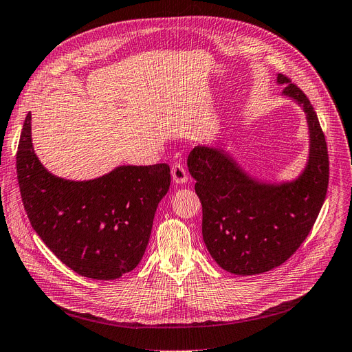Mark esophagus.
<instances>
[{"mask_svg": "<svg viewBox=\"0 0 352 352\" xmlns=\"http://www.w3.org/2000/svg\"><path fill=\"white\" fill-rule=\"evenodd\" d=\"M172 176H173V180L176 183H185V182H188V173H186L185 166H183L179 162H175L173 166H172Z\"/></svg>", "mask_w": 352, "mask_h": 352, "instance_id": "34e87169", "label": "esophagus"}]
</instances>
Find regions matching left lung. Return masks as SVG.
<instances>
[{
  "label": "left lung",
  "instance_id": "8db88e82",
  "mask_svg": "<svg viewBox=\"0 0 352 352\" xmlns=\"http://www.w3.org/2000/svg\"><path fill=\"white\" fill-rule=\"evenodd\" d=\"M283 96L302 106L309 127V160L296 180L282 185L249 177L223 150L195 147L189 172L202 204V235L216 263L236 275H256L288 261L311 232L329 180L325 135L305 93L278 74Z\"/></svg>",
  "mask_w": 352,
  "mask_h": 352
}]
</instances>
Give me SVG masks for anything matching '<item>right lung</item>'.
<instances>
[{
	"label": "right lung",
	"instance_id": "1",
	"mask_svg": "<svg viewBox=\"0 0 352 352\" xmlns=\"http://www.w3.org/2000/svg\"><path fill=\"white\" fill-rule=\"evenodd\" d=\"M16 177L30 223L48 249L78 275L107 280L133 271L143 258L157 205L170 186V167L120 166L87 182L57 177L34 153L28 113Z\"/></svg>",
	"mask_w": 352,
	"mask_h": 352
}]
</instances>
